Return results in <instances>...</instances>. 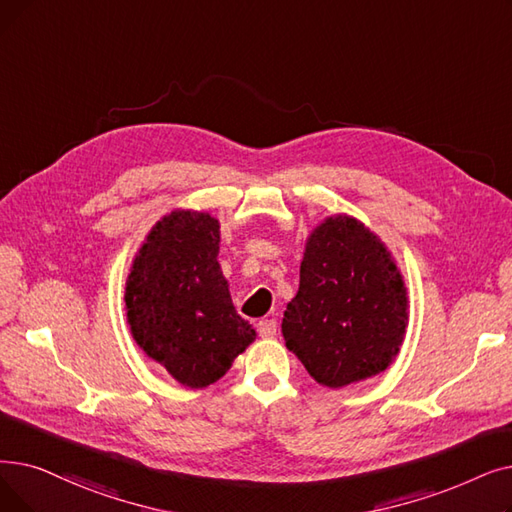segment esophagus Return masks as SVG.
<instances>
[{
    "mask_svg": "<svg viewBox=\"0 0 512 512\" xmlns=\"http://www.w3.org/2000/svg\"><path fill=\"white\" fill-rule=\"evenodd\" d=\"M276 330H278V324H276L274 318L259 320V324H257V332H259L261 339H274Z\"/></svg>",
    "mask_w": 512,
    "mask_h": 512,
    "instance_id": "esophagus-1",
    "label": "esophagus"
}]
</instances>
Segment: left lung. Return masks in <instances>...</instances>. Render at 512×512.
<instances>
[{"instance_id": "1", "label": "left lung", "mask_w": 512, "mask_h": 512, "mask_svg": "<svg viewBox=\"0 0 512 512\" xmlns=\"http://www.w3.org/2000/svg\"><path fill=\"white\" fill-rule=\"evenodd\" d=\"M408 326V293L385 242L349 215L309 234L282 335L309 376L341 389L387 370Z\"/></svg>"}]
</instances>
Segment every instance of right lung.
Instances as JSON below:
<instances>
[{"instance_id":"right-lung-1","label":"right lung","mask_w":512,"mask_h":512,"mask_svg":"<svg viewBox=\"0 0 512 512\" xmlns=\"http://www.w3.org/2000/svg\"><path fill=\"white\" fill-rule=\"evenodd\" d=\"M217 255L219 221L175 209L152 226L125 282L133 339L192 389L219 381L257 335L236 314Z\"/></svg>"}]
</instances>
